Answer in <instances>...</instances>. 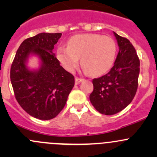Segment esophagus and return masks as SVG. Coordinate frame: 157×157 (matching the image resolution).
Wrapping results in <instances>:
<instances>
[{
    "mask_svg": "<svg viewBox=\"0 0 157 157\" xmlns=\"http://www.w3.org/2000/svg\"><path fill=\"white\" fill-rule=\"evenodd\" d=\"M83 80V79L82 78H78V77H76L75 78V83L76 84H79V83H80V82H82Z\"/></svg>",
    "mask_w": 157,
    "mask_h": 157,
    "instance_id": "esophagus-1",
    "label": "esophagus"
}]
</instances>
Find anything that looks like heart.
<instances>
[{
	"instance_id": "obj_1",
	"label": "heart",
	"mask_w": 157,
	"mask_h": 157,
	"mask_svg": "<svg viewBox=\"0 0 157 157\" xmlns=\"http://www.w3.org/2000/svg\"><path fill=\"white\" fill-rule=\"evenodd\" d=\"M116 52V43L112 38L86 33L72 36L68 40L67 47L60 46L57 58L63 67L69 72L77 68L81 58L83 71L99 76L112 67Z\"/></svg>"
}]
</instances>
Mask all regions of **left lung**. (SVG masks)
Returning <instances> with one entry per match:
<instances>
[{
	"mask_svg": "<svg viewBox=\"0 0 157 157\" xmlns=\"http://www.w3.org/2000/svg\"><path fill=\"white\" fill-rule=\"evenodd\" d=\"M119 47L114 66L108 74L93 79L90 100L101 114L112 115L121 112L131 102L137 89L140 61L128 39L113 32Z\"/></svg>",
	"mask_w": 157,
	"mask_h": 157,
	"instance_id": "obj_1",
	"label": "left lung"
}]
</instances>
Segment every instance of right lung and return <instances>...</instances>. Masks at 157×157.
Listing matches in <instances>:
<instances>
[{"instance_id":"add662e5","label":"right lung","mask_w":157,"mask_h":157,"mask_svg":"<svg viewBox=\"0 0 157 157\" xmlns=\"http://www.w3.org/2000/svg\"><path fill=\"white\" fill-rule=\"evenodd\" d=\"M61 33H42L26 39L19 47L10 69L16 99L29 115L40 120L55 118L64 109L74 86V76L65 71L53 53ZM39 58L38 69L29 59Z\"/></svg>"}]
</instances>
